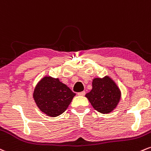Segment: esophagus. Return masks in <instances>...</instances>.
Wrapping results in <instances>:
<instances>
[{"instance_id":"1","label":"esophagus","mask_w":151,"mask_h":151,"mask_svg":"<svg viewBox=\"0 0 151 151\" xmlns=\"http://www.w3.org/2000/svg\"><path fill=\"white\" fill-rule=\"evenodd\" d=\"M86 95V92L85 91H82V92H80V93H78V95L79 96H84Z\"/></svg>"}]
</instances>
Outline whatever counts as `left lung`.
Returning <instances> with one entry per match:
<instances>
[{"instance_id": "obj_1", "label": "left lung", "mask_w": 151, "mask_h": 151, "mask_svg": "<svg viewBox=\"0 0 151 151\" xmlns=\"http://www.w3.org/2000/svg\"><path fill=\"white\" fill-rule=\"evenodd\" d=\"M86 97L95 110L102 114H108L114 110L119 102L121 91L116 83L106 76L102 78L93 79V89Z\"/></svg>"}]
</instances>
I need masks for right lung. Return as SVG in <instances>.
<instances>
[{
	"mask_svg": "<svg viewBox=\"0 0 151 151\" xmlns=\"http://www.w3.org/2000/svg\"><path fill=\"white\" fill-rule=\"evenodd\" d=\"M75 95L76 93L58 78L45 76L35 87L33 98L42 112L56 117L66 110Z\"/></svg>",
	"mask_w": 151,
	"mask_h": 151,
	"instance_id": "obj_1",
	"label": "right lung"
}]
</instances>
